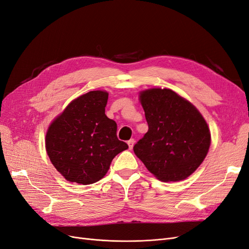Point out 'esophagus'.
Here are the masks:
<instances>
[{"label":"esophagus","instance_id":"1","mask_svg":"<svg viewBox=\"0 0 249 249\" xmlns=\"http://www.w3.org/2000/svg\"><path fill=\"white\" fill-rule=\"evenodd\" d=\"M134 144H135V140H134V139H131V140H128V141H127L128 149H130V150H132V149H133V147H134Z\"/></svg>","mask_w":249,"mask_h":249}]
</instances>
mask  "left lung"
<instances>
[{"instance_id":"left-lung-1","label":"left lung","mask_w":249,"mask_h":249,"mask_svg":"<svg viewBox=\"0 0 249 249\" xmlns=\"http://www.w3.org/2000/svg\"><path fill=\"white\" fill-rule=\"evenodd\" d=\"M148 132L134 146L147 170L162 182L185 180L211 146V132L197 108L170 89L140 93Z\"/></svg>"}]
</instances>
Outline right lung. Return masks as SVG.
<instances>
[{
  "mask_svg": "<svg viewBox=\"0 0 249 249\" xmlns=\"http://www.w3.org/2000/svg\"><path fill=\"white\" fill-rule=\"evenodd\" d=\"M107 100L105 91L79 96L48 128L47 153L69 182L89 185L101 180L112 159L128 148L117 139L116 123L105 114Z\"/></svg>",
  "mask_w": 249,
  "mask_h": 249,
  "instance_id": "add662e5",
  "label": "right lung"
}]
</instances>
